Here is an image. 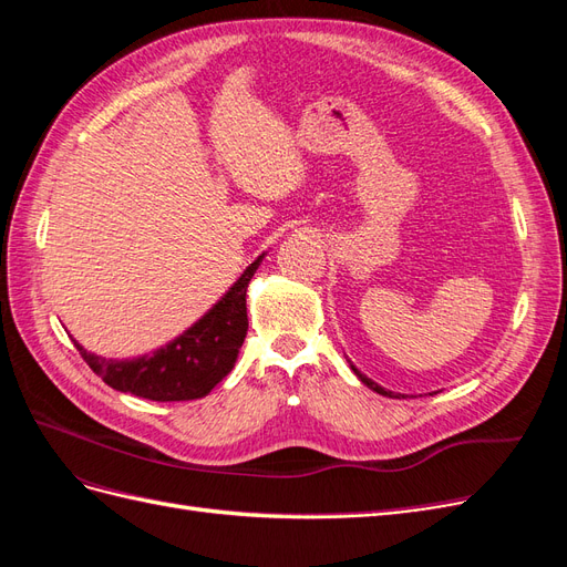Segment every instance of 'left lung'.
<instances>
[{
    "mask_svg": "<svg viewBox=\"0 0 567 567\" xmlns=\"http://www.w3.org/2000/svg\"><path fill=\"white\" fill-rule=\"evenodd\" d=\"M350 367H352V371H354V373H357V379H359V381H362V383H364V385H367V388H371V390H373V392H379V394H383V398H402V394H394V392H390V390H385V388H381V385H379V383H373V381H371V379H367V375H364V373H362V371H357V367H354V364H350Z\"/></svg>",
    "mask_w": 567,
    "mask_h": 567,
    "instance_id": "left-lung-1",
    "label": "left lung"
}]
</instances>
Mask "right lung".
<instances>
[{
    "label": "right lung",
    "mask_w": 567,
    "mask_h": 567,
    "mask_svg": "<svg viewBox=\"0 0 567 567\" xmlns=\"http://www.w3.org/2000/svg\"><path fill=\"white\" fill-rule=\"evenodd\" d=\"M262 255L246 267L236 284L196 323L151 354L106 359L87 352L73 338L78 352L101 381L120 392L153 402H186L205 398L234 369L248 333L246 290L262 262Z\"/></svg>",
    "instance_id": "add662e5"
}]
</instances>
